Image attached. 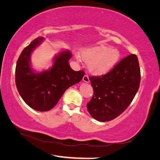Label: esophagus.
<instances>
[{
    "label": "esophagus",
    "mask_w": 160,
    "mask_h": 160,
    "mask_svg": "<svg viewBox=\"0 0 160 160\" xmlns=\"http://www.w3.org/2000/svg\"><path fill=\"white\" fill-rule=\"evenodd\" d=\"M83 81L87 82V83H88V82H89V79L88 75H85L83 76Z\"/></svg>",
    "instance_id": "1"
}]
</instances>
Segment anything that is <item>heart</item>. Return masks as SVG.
Listing matches in <instances>:
<instances>
[{"label": "heart", "instance_id": "1", "mask_svg": "<svg viewBox=\"0 0 160 160\" xmlns=\"http://www.w3.org/2000/svg\"><path fill=\"white\" fill-rule=\"evenodd\" d=\"M81 57L88 62L91 72L101 75L106 73L113 68L118 62L120 55L118 50L99 45L83 49L81 51Z\"/></svg>", "mask_w": 160, "mask_h": 160}]
</instances>
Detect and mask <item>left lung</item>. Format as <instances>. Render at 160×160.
<instances>
[{
	"instance_id": "1",
	"label": "left lung",
	"mask_w": 160,
	"mask_h": 160,
	"mask_svg": "<svg viewBox=\"0 0 160 160\" xmlns=\"http://www.w3.org/2000/svg\"><path fill=\"white\" fill-rule=\"evenodd\" d=\"M93 95L87 105L90 115L108 122L122 114L132 103L139 88L141 72L138 57H124L107 73L90 76Z\"/></svg>"
}]
</instances>
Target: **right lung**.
Here are the masks:
<instances>
[{
	"mask_svg": "<svg viewBox=\"0 0 160 160\" xmlns=\"http://www.w3.org/2000/svg\"><path fill=\"white\" fill-rule=\"evenodd\" d=\"M42 39V37L36 38L21 53L15 69V83L19 94L29 107L47 111L55 107L69 87L79 83L85 72L71 68L68 61L72 54L69 51L57 56L49 71L33 72L30 66L31 54Z\"/></svg>",
	"mask_w": 160,
	"mask_h": 160,
	"instance_id": "obj_1",
	"label": "right lung"
}]
</instances>
